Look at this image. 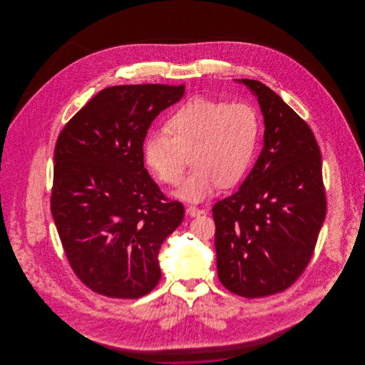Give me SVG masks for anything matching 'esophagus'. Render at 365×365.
<instances>
[{"mask_svg":"<svg viewBox=\"0 0 365 365\" xmlns=\"http://www.w3.org/2000/svg\"><path fill=\"white\" fill-rule=\"evenodd\" d=\"M186 212H187L190 217H200L202 214H205L206 211H205V210L198 209V207H195V206H187Z\"/></svg>","mask_w":365,"mask_h":365,"instance_id":"esophagus-1","label":"esophagus"}]
</instances>
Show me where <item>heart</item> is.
Segmentation results:
<instances>
[{"instance_id": "obj_1", "label": "heart", "mask_w": 365, "mask_h": 365, "mask_svg": "<svg viewBox=\"0 0 365 365\" xmlns=\"http://www.w3.org/2000/svg\"><path fill=\"white\" fill-rule=\"evenodd\" d=\"M165 130L151 133L145 140V162L156 179L175 185L186 154L192 153L194 170L176 197L197 203L212 197L220 185H235L248 171L258 143L259 117L247 103L194 98L167 120Z\"/></svg>"}]
</instances>
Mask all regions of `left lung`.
I'll return each instance as SVG.
<instances>
[{
  "mask_svg": "<svg viewBox=\"0 0 365 365\" xmlns=\"http://www.w3.org/2000/svg\"><path fill=\"white\" fill-rule=\"evenodd\" d=\"M256 96L264 148L236 193L217 202V277L249 299L287 289L309 264L325 220L321 154L308 124L279 95L236 79Z\"/></svg>",
  "mask_w": 365,
  "mask_h": 365,
  "instance_id": "1",
  "label": "left lung"
}]
</instances>
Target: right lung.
Wrapping results in <instances>:
<instances>
[{
    "label": "right lung",
    "mask_w": 365,
    "mask_h": 365,
    "mask_svg": "<svg viewBox=\"0 0 365 365\" xmlns=\"http://www.w3.org/2000/svg\"><path fill=\"white\" fill-rule=\"evenodd\" d=\"M184 86H113L95 95L58 135L51 210L78 278L101 295L137 299L162 277L159 250L184 219L143 165L155 117Z\"/></svg>",
    "instance_id": "obj_1"
}]
</instances>
